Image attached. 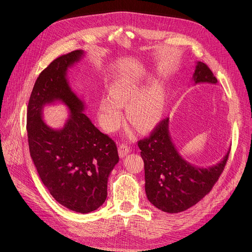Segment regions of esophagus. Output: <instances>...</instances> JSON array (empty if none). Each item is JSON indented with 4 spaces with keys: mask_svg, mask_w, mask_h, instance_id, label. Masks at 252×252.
Returning a JSON list of instances; mask_svg holds the SVG:
<instances>
[{
    "mask_svg": "<svg viewBox=\"0 0 252 252\" xmlns=\"http://www.w3.org/2000/svg\"><path fill=\"white\" fill-rule=\"evenodd\" d=\"M129 151H130V149L126 145V143H121L120 147H119V155H120L121 158L126 157L129 153Z\"/></svg>",
    "mask_w": 252,
    "mask_h": 252,
    "instance_id": "obj_1",
    "label": "esophagus"
}]
</instances>
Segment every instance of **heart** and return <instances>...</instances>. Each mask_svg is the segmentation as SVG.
<instances>
[{"label": "heart", "instance_id": "b5f03b06", "mask_svg": "<svg viewBox=\"0 0 252 252\" xmlns=\"http://www.w3.org/2000/svg\"><path fill=\"white\" fill-rule=\"evenodd\" d=\"M166 101L163 87L151 83L141 91V84L131 78H122L111 88V94L99 102V120L106 130L116 129L122 123V106L126 105L127 121L139 130L153 128L161 119Z\"/></svg>", "mask_w": 252, "mask_h": 252}]
</instances>
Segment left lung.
I'll list each match as a JSON object with an SVG mask.
<instances>
[{
    "instance_id": "8db88e82",
    "label": "left lung",
    "mask_w": 252,
    "mask_h": 252,
    "mask_svg": "<svg viewBox=\"0 0 252 252\" xmlns=\"http://www.w3.org/2000/svg\"><path fill=\"white\" fill-rule=\"evenodd\" d=\"M197 83L217 84L210 68L198 62L193 74ZM145 162L146 192L158 209L177 213L200 201L217 184L230 150L223 159L211 167H197L186 161L174 148L168 133V119L160 121L149 136L137 141Z\"/></svg>"
}]
</instances>
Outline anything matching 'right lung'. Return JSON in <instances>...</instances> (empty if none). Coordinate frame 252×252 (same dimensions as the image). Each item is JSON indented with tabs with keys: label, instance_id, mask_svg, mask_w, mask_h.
Here are the masks:
<instances>
[{
	"label": "right lung",
	"instance_id": "right-lung-1",
	"mask_svg": "<svg viewBox=\"0 0 252 252\" xmlns=\"http://www.w3.org/2000/svg\"><path fill=\"white\" fill-rule=\"evenodd\" d=\"M77 50L54 60L38 77L27 111L30 155L44 186L62 205L88 213L98 208L107 195V178L119 161L116 142L83 114L82 100L68 87L65 71L79 61ZM62 100L71 118L60 131L41 119L45 104Z\"/></svg>",
	"mask_w": 252,
	"mask_h": 252
}]
</instances>
